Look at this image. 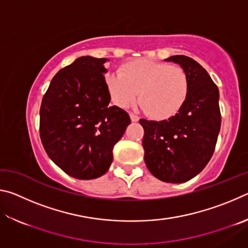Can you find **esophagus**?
<instances>
[{
  "instance_id": "1",
  "label": "esophagus",
  "mask_w": 248,
  "mask_h": 248,
  "mask_svg": "<svg viewBox=\"0 0 248 248\" xmlns=\"http://www.w3.org/2000/svg\"><path fill=\"white\" fill-rule=\"evenodd\" d=\"M130 118H131V121H133V123H137V121H139V117H138L137 115L132 114V112H130Z\"/></svg>"
}]
</instances>
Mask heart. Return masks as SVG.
I'll use <instances>...</instances> for the list:
<instances>
[{"label": "heart", "instance_id": "heart-1", "mask_svg": "<svg viewBox=\"0 0 248 248\" xmlns=\"http://www.w3.org/2000/svg\"><path fill=\"white\" fill-rule=\"evenodd\" d=\"M106 85L112 102L121 108L136 102L139 92L141 108L158 120L177 114L189 94V78L183 68L148 59L128 62L121 72L108 74Z\"/></svg>", "mask_w": 248, "mask_h": 248}]
</instances>
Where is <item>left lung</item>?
I'll return each instance as SVG.
<instances>
[{
    "label": "left lung",
    "mask_w": 248,
    "mask_h": 248,
    "mask_svg": "<svg viewBox=\"0 0 248 248\" xmlns=\"http://www.w3.org/2000/svg\"><path fill=\"white\" fill-rule=\"evenodd\" d=\"M189 78V94L183 108L167 120L140 119L146 167L154 177L180 184L194 178L211 158L221 128L219 90L194 59L171 56Z\"/></svg>",
    "instance_id": "8db88e82"
}]
</instances>
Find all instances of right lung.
<instances>
[{
    "label": "right lung",
    "instance_id": "1",
    "mask_svg": "<svg viewBox=\"0 0 248 248\" xmlns=\"http://www.w3.org/2000/svg\"><path fill=\"white\" fill-rule=\"evenodd\" d=\"M106 58L79 57L54 75L41 102L40 139L66 174L95 179L109 170L112 149L131 123L111 106L105 81Z\"/></svg>",
    "mask_w": 248,
    "mask_h": 248
}]
</instances>
